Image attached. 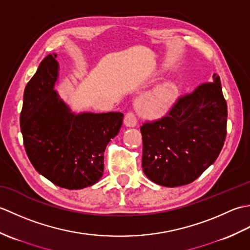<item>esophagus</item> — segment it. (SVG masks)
Returning <instances> with one entry per match:
<instances>
[{
	"label": "esophagus",
	"mask_w": 250,
	"mask_h": 250,
	"mask_svg": "<svg viewBox=\"0 0 250 250\" xmlns=\"http://www.w3.org/2000/svg\"><path fill=\"white\" fill-rule=\"evenodd\" d=\"M136 124H137L136 117L133 113H132V111H130V113H128V114H125V125L126 126L133 128V126L136 125Z\"/></svg>",
	"instance_id": "obj_1"
}]
</instances>
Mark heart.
I'll return each instance as SVG.
<instances>
[{
	"label": "heart",
	"mask_w": 250,
	"mask_h": 250,
	"mask_svg": "<svg viewBox=\"0 0 250 250\" xmlns=\"http://www.w3.org/2000/svg\"><path fill=\"white\" fill-rule=\"evenodd\" d=\"M178 97V89L173 83H164L144 95L137 103L139 111L148 118H158L167 114Z\"/></svg>",
	"instance_id": "1"
}]
</instances>
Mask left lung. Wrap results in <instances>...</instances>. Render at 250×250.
Wrapping results in <instances>:
<instances>
[{
	"instance_id": "8db88e82",
	"label": "left lung",
	"mask_w": 250,
	"mask_h": 250,
	"mask_svg": "<svg viewBox=\"0 0 250 250\" xmlns=\"http://www.w3.org/2000/svg\"><path fill=\"white\" fill-rule=\"evenodd\" d=\"M227 102L220 78L185 94L156 121L141 126L142 167L151 182L164 187L192 183L213 164L227 135Z\"/></svg>"
}]
</instances>
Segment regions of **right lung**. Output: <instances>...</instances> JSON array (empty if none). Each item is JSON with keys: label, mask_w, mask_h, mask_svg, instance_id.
Listing matches in <instances>:
<instances>
[{"label": "right lung", "mask_w": 250, "mask_h": 250, "mask_svg": "<svg viewBox=\"0 0 250 250\" xmlns=\"http://www.w3.org/2000/svg\"><path fill=\"white\" fill-rule=\"evenodd\" d=\"M57 55L41 62L26 84L20 114L23 145L32 166L52 184L77 190L99 182L104 151L118 134L124 114H74L55 91Z\"/></svg>", "instance_id": "right-lung-1"}]
</instances>
